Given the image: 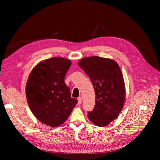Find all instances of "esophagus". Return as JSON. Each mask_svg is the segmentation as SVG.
I'll list each match as a JSON object with an SVG mask.
<instances>
[{
  "instance_id": "esophagus-1",
  "label": "esophagus",
  "mask_w": 160,
  "mask_h": 160,
  "mask_svg": "<svg viewBox=\"0 0 160 160\" xmlns=\"http://www.w3.org/2000/svg\"><path fill=\"white\" fill-rule=\"evenodd\" d=\"M77 100H78V104L79 105L81 104V103H82V98H81V97H79V98H78Z\"/></svg>"
}]
</instances>
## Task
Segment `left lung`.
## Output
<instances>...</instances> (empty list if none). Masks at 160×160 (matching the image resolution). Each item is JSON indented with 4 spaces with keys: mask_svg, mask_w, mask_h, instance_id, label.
Masks as SVG:
<instances>
[{
    "mask_svg": "<svg viewBox=\"0 0 160 160\" xmlns=\"http://www.w3.org/2000/svg\"><path fill=\"white\" fill-rule=\"evenodd\" d=\"M79 65L88 75L95 93V105L88 118L104 127L118 118L125 101V84L122 71L114 61L99 57L82 59Z\"/></svg>",
    "mask_w": 160,
    "mask_h": 160,
    "instance_id": "1",
    "label": "left lung"
}]
</instances>
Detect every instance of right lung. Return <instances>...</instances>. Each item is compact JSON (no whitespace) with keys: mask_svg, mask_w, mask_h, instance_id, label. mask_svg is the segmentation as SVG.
<instances>
[{"mask_svg":"<svg viewBox=\"0 0 160 160\" xmlns=\"http://www.w3.org/2000/svg\"><path fill=\"white\" fill-rule=\"evenodd\" d=\"M71 65L69 59L53 57L37 65L28 78L26 96L28 106L33 115L49 126L63 123L77 103L65 83Z\"/></svg>","mask_w":160,"mask_h":160,"instance_id":"obj_1","label":"right lung"}]
</instances>
